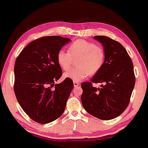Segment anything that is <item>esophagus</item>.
Instances as JSON below:
<instances>
[{
    "label": "esophagus",
    "instance_id": "esophagus-1",
    "mask_svg": "<svg viewBox=\"0 0 148 148\" xmlns=\"http://www.w3.org/2000/svg\"><path fill=\"white\" fill-rule=\"evenodd\" d=\"M74 87H77L78 86H80V83L78 82H76V81H74Z\"/></svg>",
    "mask_w": 148,
    "mask_h": 148
}]
</instances>
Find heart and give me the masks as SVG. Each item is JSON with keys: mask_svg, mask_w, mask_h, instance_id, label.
<instances>
[{"mask_svg": "<svg viewBox=\"0 0 148 148\" xmlns=\"http://www.w3.org/2000/svg\"><path fill=\"white\" fill-rule=\"evenodd\" d=\"M76 58L77 67L66 72L64 76L78 82L101 70L105 63V52L103 47L94 42L77 39L68 45V51L60 49L56 60L60 68L66 71L72 67V59Z\"/></svg>", "mask_w": 148, "mask_h": 148, "instance_id": "heart-1", "label": "heart"}]
</instances>
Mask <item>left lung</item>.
<instances>
[{"label":"left lung","mask_w":148,"mask_h":148,"mask_svg":"<svg viewBox=\"0 0 148 148\" xmlns=\"http://www.w3.org/2000/svg\"><path fill=\"white\" fill-rule=\"evenodd\" d=\"M94 38L103 45L105 63L90 82L81 84V101L91 115L102 120L113 119L123 113L130 102L136 83L134 64L119 42L103 35ZM92 83L103 84L97 89Z\"/></svg>","instance_id":"obj_1"}]
</instances>
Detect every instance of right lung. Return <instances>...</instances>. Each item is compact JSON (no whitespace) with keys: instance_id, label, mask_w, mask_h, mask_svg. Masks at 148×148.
<instances>
[{"instance_id":"right-lung-1","label":"right lung","mask_w":148,"mask_h":148,"mask_svg":"<svg viewBox=\"0 0 148 148\" xmlns=\"http://www.w3.org/2000/svg\"><path fill=\"white\" fill-rule=\"evenodd\" d=\"M70 41L58 35L40 37L27 45L16 59L14 94L25 113L39 123L52 122L63 114L74 88L69 78L54 84L62 75L57 53Z\"/></svg>"}]
</instances>
